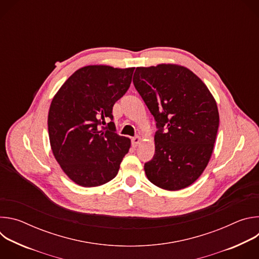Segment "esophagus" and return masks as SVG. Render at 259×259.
I'll return each mask as SVG.
<instances>
[{"mask_svg": "<svg viewBox=\"0 0 259 259\" xmlns=\"http://www.w3.org/2000/svg\"><path fill=\"white\" fill-rule=\"evenodd\" d=\"M140 140H141V138H140V136H138V135H136L135 137H133L132 139H131V141H132V145L134 146V147H136L139 143H140Z\"/></svg>", "mask_w": 259, "mask_h": 259, "instance_id": "34e87169", "label": "esophagus"}]
</instances>
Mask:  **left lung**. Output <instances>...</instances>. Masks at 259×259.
Segmentation results:
<instances>
[{
	"label": "left lung",
	"instance_id": "8db88e82",
	"mask_svg": "<svg viewBox=\"0 0 259 259\" xmlns=\"http://www.w3.org/2000/svg\"><path fill=\"white\" fill-rule=\"evenodd\" d=\"M133 84L157 122L147 178L167 191L191 186L213 152L219 126L213 96L193 71L174 64L136 67Z\"/></svg>",
	"mask_w": 259,
	"mask_h": 259
}]
</instances>
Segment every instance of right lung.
I'll return each instance as SVG.
<instances>
[{
    "instance_id": "right-lung-1",
    "label": "right lung",
    "mask_w": 259,
    "mask_h": 259,
    "mask_svg": "<svg viewBox=\"0 0 259 259\" xmlns=\"http://www.w3.org/2000/svg\"><path fill=\"white\" fill-rule=\"evenodd\" d=\"M133 71L134 67H82L51 102L48 132L53 155L81 187H98L115 178L129 152L130 139L116 133L113 106L129 89ZM105 118L110 122L103 127Z\"/></svg>"
}]
</instances>
